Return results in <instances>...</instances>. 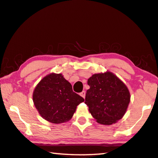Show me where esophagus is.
<instances>
[{"instance_id": "obj_1", "label": "esophagus", "mask_w": 158, "mask_h": 158, "mask_svg": "<svg viewBox=\"0 0 158 158\" xmlns=\"http://www.w3.org/2000/svg\"><path fill=\"white\" fill-rule=\"evenodd\" d=\"M80 96L83 97L84 98H85V96H86V91H81V93H80Z\"/></svg>"}]
</instances>
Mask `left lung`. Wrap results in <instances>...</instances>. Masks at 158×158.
Returning <instances> with one entry per match:
<instances>
[{
  "mask_svg": "<svg viewBox=\"0 0 158 158\" xmlns=\"http://www.w3.org/2000/svg\"><path fill=\"white\" fill-rule=\"evenodd\" d=\"M85 104L97 122L110 125L122 118L130 102L128 89L112 72L95 74L87 82Z\"/></svg>",
  "mask_w": 158,
  "mask_h": 158,
  "instance_id": "8db88e82",
  "label": "left lung"
}]
</instances>
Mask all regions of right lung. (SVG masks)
Returning a JSON list of instances; mask_svg holds the SVG:
<instances>
[{
	"mask_svg": "<svg viewBox=\"0 0 158 158\" xmlns=\"http://www.w3.org/2000/svg\"><path fill=\"white\" fill-rule=\"evenodd\" d=\"M34 106L41 116L53 124L69 121L84 99L72 90L62 74L52 73L41 80L33 93Z\"/></svg>",
	"mask_w": 158,
	"mask_h": 158,
	"instance_id": "right-lung-1",
	"label": "right lung"
}]
</instances>
